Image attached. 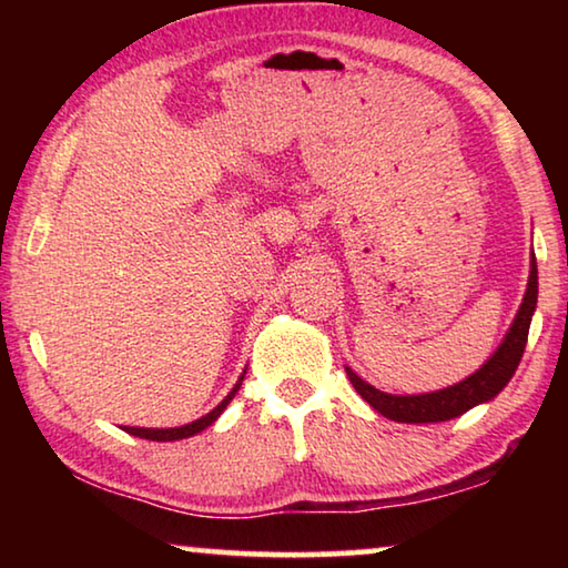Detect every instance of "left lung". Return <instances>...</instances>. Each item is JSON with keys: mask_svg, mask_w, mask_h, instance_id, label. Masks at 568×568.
<instances>
[{"mask_svg": "<svg viewBox=\"0 0 568 568\" xmlns=\"http://www.w3.org/2000/svg\"><path fill=\"white\" fill-rule=\"evenodd\" d=\"M538 301V271H536V255L531 250V271H528V283L524 301L518 305V313L511 323V328L506 331L504 341L494 351L476 373H470L468 378L454 383V386L430 390V393H413V396H396V393L378 390L371 386L368 381H363L358 373H353L345 365V373L353 383V388L358 390V396L376 408L381 416H386L396 423H440L458 418L460 413L480 406V403L494 400L498 393L506 388V383L514 378V373L521 363V355L528 341V328H531V318L536 313Z\"/></svg>", "mask_w": 568, "mask_h": 568, "instance_id": "8db88e82", "label": "left lung"}]
</instances>
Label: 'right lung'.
<instances>
[{"label": "right lung", "mask_w": 568, "mask_h": 568, "mask_svg": "<svg viewBox=\"0 0 568 568\" xmlns=\"http://www.w3.org/2000/svg\"><path fill=\"white\" fill-rule=\"evenodd\" d=\"M245 373H247V368L240 373V378H237V383L233 386V390L227 393V396L217 403V406L210 410V413H205L203 418H197V420H192V423H185V426H178V428H138V426H122V430H128L130 436H140V438H148V440H182V438H190V436H195V434H200V430H205L207 426H213V423L223 416V410L227 408V403L235 398V393L240 390V386H243V378H245Z\"/></svg>", "instance_id": "right-lung-1"}]
</instances>
